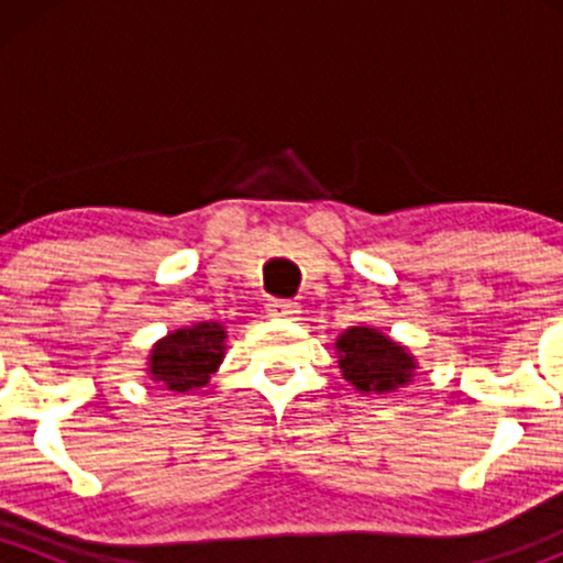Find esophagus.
I'll use <instances>...</instances> for the list:
<instances>
[{
  "instance_id": "obj_1",
  "label": "esophagus",
  "mask_w": 563,
  "mask_h": 563,
  "mask_svg": "<svg viewBox=\"0 0 563 563\" xmlns=\"http://www.w3.org/2000/svg\"><path fill=\"white\" fill-rule=\"evenodd\" d=\"M266 313L272 318H297L299 305L291 302V299H269L266 302Z\"/></svg>"
}]
</instances>
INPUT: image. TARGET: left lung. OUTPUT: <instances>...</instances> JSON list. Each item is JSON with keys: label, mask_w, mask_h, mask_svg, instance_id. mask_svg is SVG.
Masks as SVG:
<instances>
[{"label": "left lung", "mask_w": 563, "mask_h": 563, "mask_svg": "<svg viewBox=\"0 0 563 563\" xmlns=\"http://www.w3.org/2000/svg\"><path fill=\"white\" fill-rule=\"evenodd\" d=\"M338 354L340 371L360 391H389L413 376V356L371 327L345 329Z\"/></svg>", "instance_id": "left-lung-1"}]
</instances>
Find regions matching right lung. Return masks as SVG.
Returning <instances> with one entry per match:
<instances>
[{
  "label": "right lung",
  "instance_id": "add662e5",
  "mask_svg": "<svg viewBox=\"0 0 563 563\" xmlns=\"http://www.w3.org/2000/svg\"><path fill=\"white\" fill-rule=\"evenodd\" d=\"M223 340L220 323L203 321L190 329H176L152 349V378L174 391L203 387L223 360Z\"/></svg>",
  "mask_w": 563,
  "mask_h": 563
}]
</instances>
